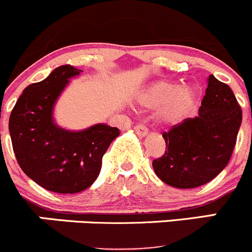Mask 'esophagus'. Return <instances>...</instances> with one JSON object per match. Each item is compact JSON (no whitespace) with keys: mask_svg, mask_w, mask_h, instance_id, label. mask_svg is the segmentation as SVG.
<instances>
[{"mask_svg":"<svg viewBox=\"0 0 252 252\" xmlns=\"http://www.w3.org/2000/svg\"><path fill=\"white\" fill-rule=\"evenodd\" d=\"M133 129H134V132L138 134V136H142V137L146 136V134L148 133V128H147L144 125H142V124H138V125L134 126Z\"/></svg>","mask_w":252,"mask_h":252,"instance_id":"esophagus-1","label":"esophagus"}]
</instances>
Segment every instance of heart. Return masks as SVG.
<instances>
[{
  "label": "heart",
  "instance_id": "heart-1",
  "mask_svg": "<svg viewBox=\"0 0 252 252\" xmlns=\"http://www.w3.org/2000/svg\"><path fill=\"white\" fill-rule=\"evenodd\" d=\"M196 94L190 87H180L175 82L160 81L144 89L137 103L143 109H160L159 116L165 123H174L189 113Z\"/></svg>",
  "mask_w": 252,
  "mask_h": 252
}]
</instances>
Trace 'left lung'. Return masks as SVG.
Masks as SVG:
<instances>
[{
    "label": "left lung",
    "mask_w": 252,
    "mask_h": 252,
    "mask_svg": "<svg viewBox=\"0 0 252 252\" xmlns=\"http://www.w3.org/2000/svg\"><path fill=\"white\" fill-rule=\"evenodd\" d=\"M241 119L230 87L211 74L198 115L163 132L168 149L152 163L157 176L178 189L210 183L230 160Z\"/></svg>",
    "instance_id": "left-lung-1"
}]
</instances>
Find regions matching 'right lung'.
Returning <instances> with one entry per match:
<instances>
[{
    "mask_svg": "<svg viewBox=\"0 0 252 252\" xmlns=\"http://www.w3.org/2000/svg\"><path fill=\"white\" fill-rule=\"evenodd\" d=\"M81 69L64 64L44 81L27 87L9 116V133L17 161L38 185L57 193H76L98 178L101 159L120 134L104 124L71 132L56 126L52 109L68 79Z\"/></svg>",
    "mask_w": 252,
    "mask_h": 252,
    "instance_id": "obj_1",
    "label": "right lung"
}]
</instances>
